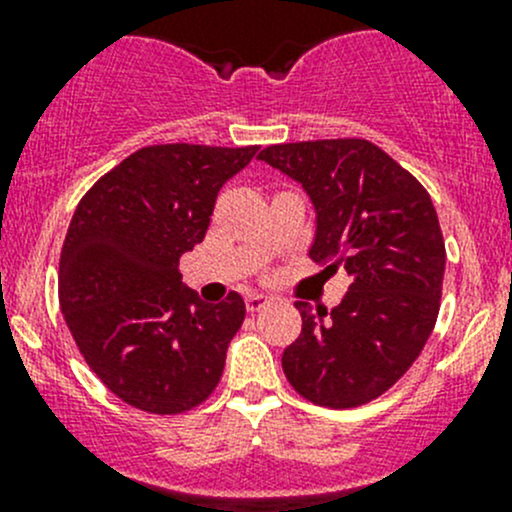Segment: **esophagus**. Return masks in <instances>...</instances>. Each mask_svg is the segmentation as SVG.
<instances>
[{
  "instance_id": "obj_1",
  "label": "esophagus",
  "mask_w": 512,
  "mask_h": 512,
  "mask_svg": "<svg viewBox=\"0 0 512 512\" xmlns=\"http://www.w3.org/2000/svg\"><path fill=\"white\" fill-rule=\"evenodd\" d=\"M245 304H247V312H260V309H265L267 304H270V297H265V294L250 292L245 297Z\"/></svg>"
}]
</instances>
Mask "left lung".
<instances>
[{
    "instance_id": "left-lung-1",
    "label": "left lung",
    "mask_w": 512,
    "mask_h": 512,
    "mask_svg": "<svg viewBox=\"0 0 512 512\" xmlns=\"http://www.w3.org/2000/svg\"><path fill=\"white\" fill-rule=\"evenodd\" d=\"M260 160L307 190L317 210L309 257L349 275L332 312L294 302L302 332L282 354L287 381L327 409L369 404L409 371L436 324L446 245L431 195L364 138L282 143Z\"/></svg>"
}]
</instances>
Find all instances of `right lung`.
Instances as JSON below:
<instances>
[{
	"label": "right lung",
	"mask_w": 512,
	"mask_h": 512,
	"mask_svg": "<svg viewBox=\"0 0 512 512\" xmlns=\"http://www.w3.org/2000/svg\"><path fill=\"white\" fill-rule=\"evenodd\" d=\"M255 153L148 146L81 198L61 247V312L86 364L128 406L183 414L218 386L245 302L230 292L205 304L178 265L203 242L220 188Z\"/></svg>",
	"instance_id": "right-lung-1"
}]
</instances>
